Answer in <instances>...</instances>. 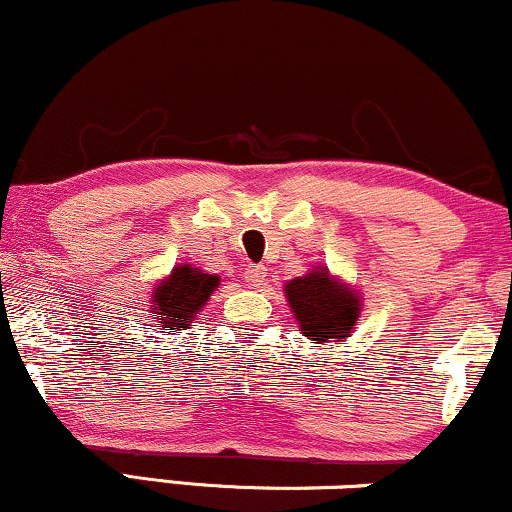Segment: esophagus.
<instances>
[{
    "label": "esophagus",
    "instance_id": "esophagus-1",
    "mask_svg": "<svg viewBox=\"0 0 512 512\" xmlns=\"http://www.w3.org/2000/svg\"><path fill=\"white\" fill-rule=\"evenodd\" d=\"M246 282H249L251 287L266 285V268H263V266H249V268H246Z\"/></svg>",
    "mask_w": 512,
    "mask_h": 512
}]
</instances>
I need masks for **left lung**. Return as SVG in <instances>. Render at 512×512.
I'll return each instance as SVG.
<instances>
[{
	"label": "left lung",
	"mask_w": 512,
	"mask_h": 512,
	"mask_svg": "<svg viewBox=\"0 0 512 512\" xmlns=\"http://www.w3.org/2000/svg\"><path fill=\"white\" fill-rule=\"evenodd\" d=\"M282 292L299 332L311 344H342L356 330L363 311L356 287L332 275L327 266H315L306 275L285 282Z\"/></svg>",
	"instance_id": "obj_1"
}]
</instances>
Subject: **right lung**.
<instances>
[{"instance_id": "right-lung-1", "label": "right lung", "mask_w": 512, "mask_h": 512, "mask_svg": "<svg viewBox=\"0 0 512 512\" xmlns=\"http://www.w3.org/2000/svg\"><path fill=\"white\" fill-rule=\"evenodd\" d=\"M218 287V275L189 266V263H178L151 289L149 308L163 330H187Z\"/></svg>"}]
</instances>
